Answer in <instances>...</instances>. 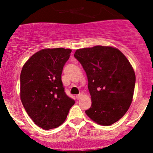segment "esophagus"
Wrapping results in <instances>:
<instances>
[{
    "label": "esophagus",
    "instance_id": "obj_1",
    "mask_svg": "<svg viewBox=\"0 0 153 153\" xmlns=\"http://www.w3.org/2000/svg\"><path fill=\"white\" fill-rule=\"evenodd\" d=\"M82 96H83V94H82V93H79V94H78V95L76 96V100H79Z\"/></svg>",
    "mask_w": 153,
    "mask_h": 153
}]
</instances>
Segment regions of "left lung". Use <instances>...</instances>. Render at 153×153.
<instances>
[{
  "label": "left lung",
  "mask_w": 153,
  "mask_h": 153,
  "mask_svg": "<svg viewBox=\"0 0 153 153\" xmlns=\"http://www.w3.org/2000/svg\"><path fill=\"white\" fill-rule=\"evenodd\" d=\"M74 56L86 72L91 107L86 114L97 123L109 126L129 109L136 75L124 54L112 47L95 46L76 50Z\"/></svg>",
  "instance_id": "left-lung-1"
}]
</instances>
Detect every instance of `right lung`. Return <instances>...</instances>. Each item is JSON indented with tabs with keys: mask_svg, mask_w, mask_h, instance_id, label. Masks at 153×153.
Instances as JSON below:
<instances>
[{
	"mask_svg": "<svg viewBox=\"0 0 153 153\" xmlns=\"http://www.w3.org/2000/svg\"><path fill=\"white\" fill-rule=\"evenodd\" d=\"M70 49H43L25 63L21 73V100L28 116L44 129L60 126L75 103L61 79Z\"/></svg>",
	"mask_w": 153,
	"mask_h": 153,
	"instance_id": "1",
	"label": "right lung"
}]
</instances>
